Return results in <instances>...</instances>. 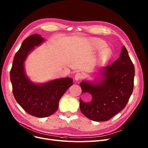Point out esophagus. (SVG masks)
<instances>
[{
    "label": "esophagus",
    "instance_id": "esophagus-1",
    "mask_svg": "<svg viewBox=\"0 0 148 148\" xmlns=\"http://www.w3.org/2000/svg\"><path fill=\"white\" fill-rule=\"evenodd\" d=\"M82 77H83L82 73H76V75L75 76V79L76 80V81H78V80H79V79L82 78Z\"/></svg>",
    "mask_w": 148,
    "mask_h": 148
}]
</instances>
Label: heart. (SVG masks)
Instances as JSON below:
<instances>
[{
  "label": "heart",
  "mask_w": 148,
  "mask_h": 148,
  "mask_svg": "<svg viewBox=\"0 0 148 148\" xmlns=\"http://www.w3.org/2000/svg\"><path fill=\"white\" fill-rule=\"evenodd\" d=\"M105 44L100 41L97 42L94 45L95 49H101L105 48ZM110 56H111V51H110V49L106 48L101 52L100 54V58L102 60H105V59H108L110 57Z\"/></svg>",
  "instance_id": "1"
}]
</instances>
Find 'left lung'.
Instances as JSON below:
<instances>
[{
  "instance_id": "8db88e82",
  "label": "left lung",
  "mask_w": 148,
  "mask_h": 148,
  "mask_svg": "<svg viewBox=\"0 0 148 148\" xmlns=\"http://www.w3.org/2000/svg\"><path fill=\"white\" fill-rule=\"evenodd\" d=\"M104 76L95 84L82 81V93L92 96L90 102L79 99L80 110L94 121H106L123 110L134 90L135 67L124 46L120 57L111 65L103 67Z\"/></svg>"
}]
</instances>
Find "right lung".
I'll return each instance as SVG.
<instances>
[{
    "label": "right lung",
    "mask_w": 148,
    "mask_h": 148,
    "mask_svg": "<svg viewBox=\"0 0 148 148\" xmlns=\"http://www.w3.org/2000/svg\"><path fill=\"white\" fill-rule=\"evenodd\" d=\"M43 41L44 38L38 34L25 38L14 56L10 70L14 99L25 112L37 118H45L54 114L58 108L61 97L73 84V79L67 77L38 85L32 83L25 76V58L35 47Z\"/></svg>",
    "instance_id": "right-lung-1"
}]
</instances>
